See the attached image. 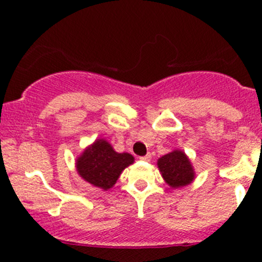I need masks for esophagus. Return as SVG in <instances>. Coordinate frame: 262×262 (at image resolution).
<instances>
[{
  "mask_svg": "<svg viewBox=\"0 0 262 262\" xmlns=\"http://www.w3.org/2000/svg\"><path fill=\"white\" fill-rule=\"evenodd\" d=\"M150 159H151V155H150V154H146L145 156H141L140 160H144V161H150Z\"/></svg>",
  "mask_w": 262,
  "mask_h": 262,
  "instance_id": "1",
  "label": "esophagus"
}]
</instances>
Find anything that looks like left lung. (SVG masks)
<instances>
[{"label": "left lung", "mask_w": 262, "mask_h": 262, "mask_svg": "<svg viewBox=\"0 0 262 262\" xmlns=\"http://www.w3.org/2000/svg\"><path fill=\"white\" fill-rule=\"evenodd\" d=\"M156 164L164 181L172 188L185 187L196 179L193 165L185 151L180 149L162 155Z\"/></svg>", "instance_id": "obj_1"}]
</instances>
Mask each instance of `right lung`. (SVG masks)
Returning a JSON list of instances; mask_svg holds the SVG:
<instances>
[{
  "mask_svg": "<svg viewBox=\"0 0 262 262\" xmlns=\"http://www.w3.org/2000/svg\"><path fill=\"white\" fill-rule=\"evenodd\" d=\"M133 162V155L117 152L106 139L98 138L77 156L75 167L81 179L95 187L108 191L116 185L123 170Z\"/></svg>",
  "mask_w": 262,
  "mask_h": 262,
  "instance_id": "obj_1",
  "label": "right lung"
}]
</instances>
